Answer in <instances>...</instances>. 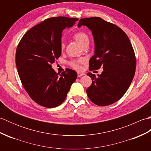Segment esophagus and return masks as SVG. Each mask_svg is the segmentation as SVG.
<instances>
[{
	"instance_id": "obj_1",
	"label": "esophagus",
	"mask_w": 151,
	"mask_h": 151,
	"mask_svg": "<svg viewBox=\"0 0 151 151\" xmlns=\"http://www.w3.org/2000/svg\"><path fill=\"white\" fill-rule=\"evenodd\" d=\"M77 75L78 77H81V76H83V75H85V74L84 73H81V72H78L77 73Z\"/></svg>"
}]
</instances>
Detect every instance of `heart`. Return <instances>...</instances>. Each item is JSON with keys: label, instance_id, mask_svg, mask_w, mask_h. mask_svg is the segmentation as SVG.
I'll return each instance as SVG.
<instances>
[{"label": "heart", "instance_id": "obj_1", "mask_svg": "<svg viewBox=\"0 0 151 151\" xmlns=\"http://www.w3.org/2000/svg\"><path fill=\"white\" fill-rule=\"evenodd\" d=\"M73 39L82 47L86 45V44H89V36L84 32H78L75 33L73 35ZM64 48H65V45H64L63 42H62L60 45V49L61 50H63ZM83 63H84V60L80 59L78 60L73 61V62L70 63V65L73 68L79 69H81V64Z\"/></svg>", "mask_w": 151, "mask_h": 151}]
</instances>
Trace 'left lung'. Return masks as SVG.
Returning a JSON list of instances; mask_svg holds the SVG:
<instances>
[{"label": "left lung", "mask_w": 151, "mask_h": 151, "mask_svg": "<svg viewBox=\"0 0 151 151\" xmlns=\"http://www.w3.org/2000/svg\"><path fill=\"white\" fill-rule=\"evenodd\" d=\"M91 31L95 54L89 60V69L103 71L98 77L88 73L92 84L86 89L89 99L100 106H108L123 97L135 75L136 59L129 37L115 24L101 17L83 18L78 27Z\"/></svg>", "instance_id": "1"}]
</instances>
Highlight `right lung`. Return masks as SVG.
Instances as JSON below:
<instances>
[{
  "label": "right lung",
  "mask_w": 151,
  "mask_h": 151,
  "mask_svg": "<svg viewBox=\"0 0 151 151\" xmlns=\"http://www.w3.org/2000/svg\"><path fill=\"white\" fill-rule=\"evenodd\" d=\"M78 19L51 17L32 27L19 42L15 54L18 74L25 90L42 106L54 108L65 101L77 78L74 70L56 73L51 66L61 56L63 30Z\"/></svg>",
  "instance_id": "obj_1"
}]
</instances>
